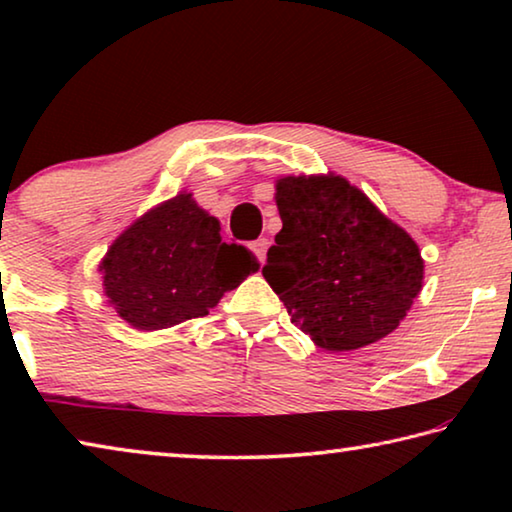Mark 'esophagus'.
I'll use <instances>...</instances> for the list:
<instances>
[{"label":"esophagus","instance_id":"obj_1","mask_svg":"<svg viewBox=\"0 0 512 512\" xmlns=\"http://www.w3.org/2000/svg\"><path fill=\"white\" fill-rule=\"evenodd\" d=\"M251 249H254V254L258 256V261L265 263V256H267V249H270V242H267V238H258L251 242Z\"/></svg>","mask_w":512,"mask_h":512}]
</instances>
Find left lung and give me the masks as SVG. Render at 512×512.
<instances>
[{"instance_id":"1","label":"left lung","mask_w":512,"mask_h":512,"mask_svg":"<svg viewBox=\"0 0 512 512\" xmlns=\"http://www.w3.org/2000/svg\"><path fill=\"white\" fill-rule=\"evenodd\" d=\"M281 231L263 277L290 322L320 348L345 352L391 334L423 283L416 242L341 176L277 180Z\"/></svg>"}]
</instances>
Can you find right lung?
Masks as SVG:
<instances>
[{
	"label": "right lung",
	"mask_w": 512,
	"mask_h": 512,
	"mask_svg": "<svg viewBox=\"0 0 512 512\" xmlns=\"http://www.w3.org/2000/svg\"><path fill=\"white\" fill-rule=\"evenodd\" d=\"M256 270V256L224 242L219 222L196 206L192 194L148 210L100 263L109 304L141 332L208 316L224 293Z\"/></svg>",
	"instance_id": "add662e5"
}]
</instances>
